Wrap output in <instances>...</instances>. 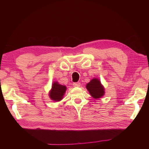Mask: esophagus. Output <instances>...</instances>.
I'll return each instance as SVG.
<instances>
[{
  "label": "esophagus",
  "mask_w": 149,
  "mask_h": 149,
  "mask_svg": "<svg viewBox=\"0 0 149 149\" xmlns=\"http://www.w3.org/2000/svg\"><path fill=\"white\" fill-rule=\"evenodd\" d=\"M80 85H81L80 83H73V86H74V87H79Z\"/></svg>",
  "instance_id": "34e87169"
}]
</instances>
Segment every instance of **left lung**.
<instances>
[{
    "label": "left lung",
    "instance_id": "1",
    "mask_svg": "<svg viewBox=\"0 0 149 149\" xmlns=\"http://www.w3.org/2000/svg\"><path fill=\"white\" fill-rule=\"evenodd\" d=\"M86 87L90 94L95 99L102 97L105 93L104 86L97 78H93L91 79L90 83L86 84Z\"/></svg>",
    "mask_w": 149,
    "mask_h": 149
}]
</instances>
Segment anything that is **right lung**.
Listing matches in <instances>:
<instances>
[{
    "label": "right lung",
    "mask_w": 149,
    "mask_h": 149,
    "mask_svg": "<svg viewBox=\"0 0 149 149\" xmlns=\"http://www.w3.org/2000/svg\"><path fill=\"white\" fill-rule=\"evenodd\" d=\"M66 87L64 85L59 84L58 82H54L52 85V88L49 92L50 99L54 101L61 100L64 96Z\"/></svg>",
    "instance_id": "right-lung-1"
}]
</instances>
